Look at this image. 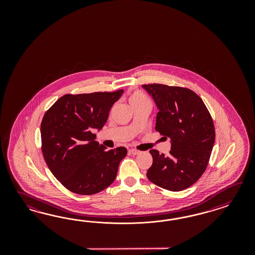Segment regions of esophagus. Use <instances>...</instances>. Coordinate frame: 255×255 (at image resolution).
I'll use <instances>...</instances> for the list:
<instances>
[{
    "instance_id": "34e87169",
    "label": "esophagus",
    "mask_w": 255,
    "mask_h": 255,
    "mask_svg": "<svg viewBox=\"0 0 255 255\" xmlns=\"http://www.w3.org/2000/svg\"><path fill=\"white\" fill-rule=\"evenodd\" d=\"M129 152L132 155H137L141 153V151H140V150H138V149H134V148H131V149H130V150H129Z\"/></svg>"
}]
</instances>
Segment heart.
Returning a JSON list of instances; mask_svg holds the SVG:
<instances>
[{"label": "heart", "mask_w": 255, "mask_h": 255, "mask_svg": "<svg viewBox=\"0 0 255 255\" xmlns=\"http://www.w3.org/2000/svg\"><path fill=\"white\" fill-rule=\"evenodd\" d=\"M129 102L131 107H135V106H141V105H150L151 103L150 100L148 99L147 95L145 93H141V92H133L129 97Z\"/></svg>", "instance_id": "1"}]
</instances>
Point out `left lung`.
<instances>
[{"instance_id": "left-lung-1", "label": "left lung", "mask_w": 255, "mask_h": 255, "mask_svg": "<svg viewBox=\"0 0 255 255\" xmlns=\"http://www.w3.org/2000/svg\"><path fill=\"white\" fill-rule=\"evenodd\" d=\"M142 87L159 109L155 130L171 139L168 156L149 150L153 162L147 178L168 191L185 190L209 164L215 141L213 120L200 96L190 89L155 83Z\"/></svg>"}]
</instances>
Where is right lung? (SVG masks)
Listing matches in <instances>:
<instances>
[{"label": "right lung", "instance_id": "obj_1", "mask_svg": "<svg viewBox=\"0 0 255 255\" xmlns=\"http://www.w3.org/2000/svg\"><path fill=\"white\" fill-rule=\"evenodd\" d=\"M124 90L65 94L55 102L41 123L42 152L62 185L73 193H100L115 180L126 147L108 150L94 139V129L108 121L110 108Z\"/></svg>", "mask_w": 255, "mask_h": 255}]
</instances>
